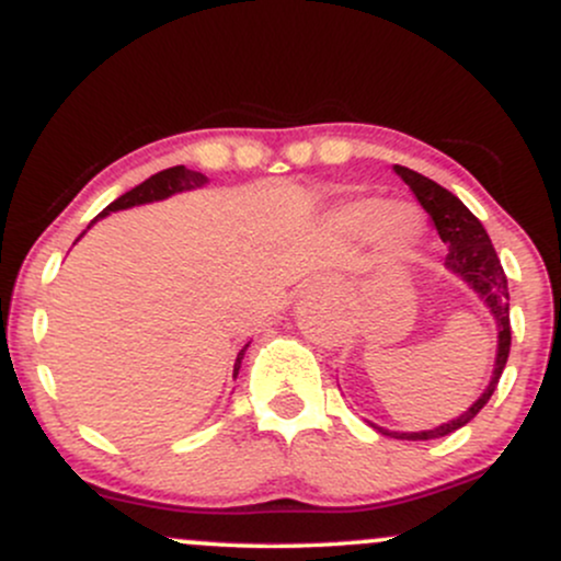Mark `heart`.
<instances>
[{
	"mask_svg": "<svg viewBox=\"0 0 561 561\" xmlns=\"http://www.w3.org/2000/svg\"><path fill=\"white\" fill-rule=\"evenodd\" d=\"M337 227L353 237L377 234L388 248H405L420 237L422 221L409 205H385L379 199H356L337 210Z\"/></svg>",
	"mask_w": 561,
	"mask_h": 561,
	"instance_id": "b5f03b06",
	"label": "heart"
}]
</instances>
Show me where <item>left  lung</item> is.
Returning a JSON list of instances; mask_svg holds the SVG:
<instances>
[{
    "label": "left lung",
    "instance_id": "left-lung-1",
    "mask_svg": "<svg viewBox=\"0 0 561 561\" xmlns=\"http://www.w3.org/2000/svg\"><path fill=\"white\" fill-rule=\"evenodd\" d=\"M396 173L409 184V190L414 192L416 199L422 203V208L427 210L433 218L437 234L446 242V268L450 274L461 276L474 293L480 295V300L485 302L488 311L493 313L495 327H499V351H495V364H493V377L488 382V388L482 390V396L474 401L461 416L450 420L435 430H422V433H390V430L377 427L382 435L398 437V440H433V437L450 435L454 430L465 427L467 422H472L480 414V409L491 401L495 385H499L501 375H504V366L508 358V347H512V324H508V285L506 274L501 268L499 255H495L491 237L482 229V224L472 216V210L461 203L459 197L450 195L448 190H443L440 184H435L433 179L422 176V173L405 169V165H396Z\"/></svg>",
    "mask_w": 561,
    "mask_h": 561
}]
</instances>
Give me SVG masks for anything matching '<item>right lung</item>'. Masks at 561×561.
Wrapping results in <instances>:
<instances>
[{
    "instance_id": "add662e5",
    "label": "right lung",
    "mask_w": 561,
    "mask_h": 561,
    "mask_svg": "<svg viewBox=\"0 0 561 561\" xmlns=\"http://www.w3.org/2000/svg\"><path fill=\"white\" fill-rule=\"evenodd\" d=\"M205 182H208V176H205V173L190 171V169H184V165H173V169H165V171L156 173V176H150L147 182H141L139 186H134V190H128L126 195L113 199V203L107 205V208L102 210V214L96 216L94 221H100L102 216L113 214V210H126V208H134V205H145V203H156V199H165V197L176 195V192L197 190V186H203ZM92 224H89V227H92ZM244 351H248V345H244L240 351V356H237L234 377H237V371H240Z\"/></svg>"
}]
</instances>
